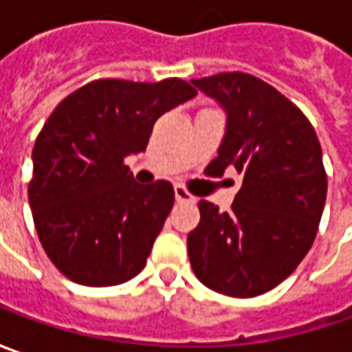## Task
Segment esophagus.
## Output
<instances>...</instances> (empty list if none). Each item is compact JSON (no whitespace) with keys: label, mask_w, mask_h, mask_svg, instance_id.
Here are the masks:
<instances>
[{"label":"esophagus","mask_w":352,"mask_h":352,"mask_svg":"<svg viewBox=\"0 0 352 352\" xmlns=\"http://www.w3.org/2000/svg\"><path fill=\"white\" fill-rule=\"evenodd\" d=\"M174 196H176V201H180V204H184V201H186V204H194V201H196V197L192 196L184 186H176V188H174Z\"/></svg>","instance_id":"obj_1"}]
</instances>
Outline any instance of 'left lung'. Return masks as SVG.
I'll return each mask as SVG.
<instances>
[{
  "instance_id": "8db88e82",
  "label": "left lung",
  "mask_w": 352,
  "mask_h": 352,
  "mask_svg": "<svg viewBox=\"0 0 352 352\" xmlns=\"http://www.w3.org/2000/svg\"><path fill=\"white\" fill-rule=\"evenodd\" d=\"M223 105L227 129L206 174H243L231 211L201 199L188 235L194 274L211 290L254 298L272 290L304 261L318 235L327 196L318 135L298 105L245 72L192 80Z\"/></svg>"
}]
</instances>
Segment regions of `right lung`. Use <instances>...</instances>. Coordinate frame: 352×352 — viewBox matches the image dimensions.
Segmentation results:
<instances>
[{"mask_svg":"<svg viewBox=\"0 0 352 352\" xmlns=\"http://www.w3.org/2000/svg\"><path fill=\"white\" fill-rule=\"evenodd\" d=\"M180 78L94 80L66 96L33 146L29 204L38 241L76 284L135 278L174 206L166 180L135 182L125 158L148 144L162 113L196 96Z\"/></svg>","mask_w":352,"mask_h":352,"instance_id":"obj_1","label":"right lung"}]
</instances>
